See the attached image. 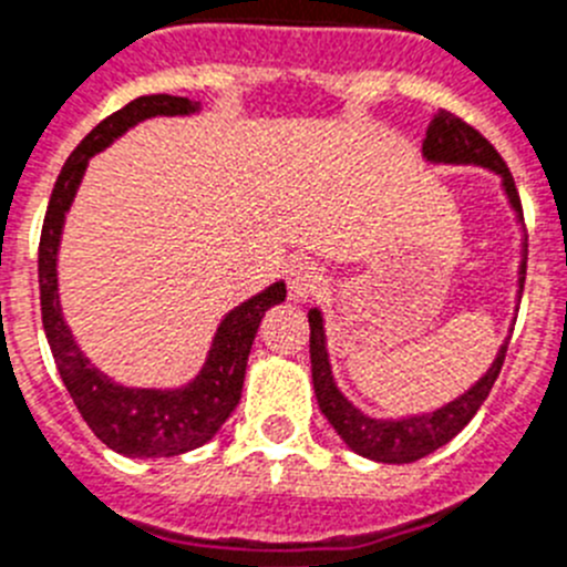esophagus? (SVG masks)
<instances>
[{"mask_svg":"<svg viewBox=\"0 0 567 567\" xmlns=\"http://www.w3.org/2000/svg\"><path fill=\"white\" fill-rule=\"evenodd\" d=\"M321 285V271L313 262H296L288 271V296L293 302H305Z\"/></svg>","mask_w":567,"mask_h":567,"instance_id":"esophagus-1","label":"esophagus"}]
</instances>
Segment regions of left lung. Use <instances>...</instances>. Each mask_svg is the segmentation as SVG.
I'll return each instance as SVG.
<instances>
[{"label":"left lung","mask_w":567,"mask_h":567,"mask_svg":"<svg viewBox=\"0 0 567 567\" xmlns=\"http://www.w3.org/2000/svg\"><path fill=\"white\" fill-rule=\"evenodd\" d=\"M423 157L430 163H452V166H483V169L494 172V175L503 181V192H506L508 203L517 212V217L523 220V206H519L517 186H514V177L508 172L506 161L499 157V152L488 144L481 132L468 126L466 121H461L452 112L441 110L432 118L426 137H423ZM525 251L523 246V262H519V293H523L525 282ZM310 321V370H313V390L316 401H319V410L324 412V417L330 421L336 432L341 435V441L347 446L359 452L361 457H370V461L379 463H412L421 461V457L432 455L435 449H441L443 443H449L457 432L466 426L474 417V412L481 410V404L492 392L494 381L499 375V367L506 361L508 350V336L497 350V359L488 367L486 375L474 386H468L463 395H457L455 401H449L446 406L432 412H423V415H406V417H370L361 410H355L341 390L336 386L333 372H330V359H328V341H324V321H321L319 308H313L308 313ZM514 330V328H512Z\"/></svg>","instance_id":"obj_1"}]
</instances>
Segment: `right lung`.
I'll return each mask as SVG.
<instances>
[{
  "label": "right lung",
  "instance_id": "add662e5",
  "mask_svg": "<svg viewBox=\"0 0 567 567\" xmlns=\"http://www.w3.org/2000/svg\"><path fill=\"white\" fill-rule=\"evenodd\" d=\"M200 110L197 101L181 95H141L124 110L112 112L90 135L75 146L50 195L44 214L42 239H39V293H42V324L48 344L53 350L59 375L68 386L73 404L79 406L86 426L101 443L126 457H175L203 446L217 435L226 417L237 410L246 381L248 353L259 330L265 310L285 302V282H274L248 302L237 305L214 333L212 350L195 379L177 390H137L115 384L104 372L90 364L81 347L75 344L59 305V257L64 214L73 206L90 157L132 130L135 124L155 115H192Z\"/></svg>",
  "mask_w": 567,
  "mask_h": 567
}]
</instances>
